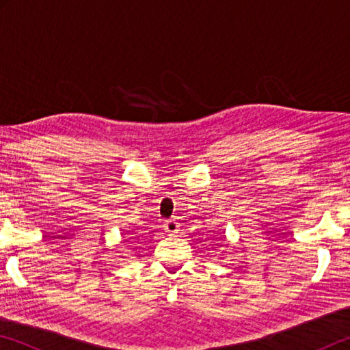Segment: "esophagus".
<instances>
[{
	"label": "esophagus",
	"mask_w": 350,
	"mask_h": 350,
	"mask_svg": "<svg viewBox=\"0 0 350 350\" xmlns=\"http://www.w3.org/2000/svg\"><path fill=\"white\" fill-rule=\"evenodd\" d=\"M177 227H179V225H177V222H174V221H167L163 225V228L167 230L168 233H177V230H179Z\"/></svg>",
	"instance_id": "obj_1"
}]
</instances>
